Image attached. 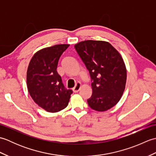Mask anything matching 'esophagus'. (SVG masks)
I'll return each mask as SVG.
<instances>
[{
  "instance_id": "34e87169",
  "label": "esophagus",
  "mask_w": 156,
  "mask_h": 156,
  "mask_svg": "<svg viewBox=\"0 0 156 156\" xmlns=\"http://www.w3.org/2000/svg\"><path fill=\"white\" fill-rule=\"evenodd\" d=\"M81 88V84L80 82H78V83H76V87L73 88V91L74 92H78L79 90H80Z\"/></svg>"
}]
</instances>
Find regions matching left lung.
<instances>
[{
	"label": "left lung",
	"instance_id": "8db88e82",
	"mask_svg": "<svg viewBox=\"0 0 156 156\" xmlns=\"http://www.w3.org/2000/svg\"><path fill=\"white\" fill-rule=\"evenodd\" d=\"M74 48L92 82V94L87 100L89 107L99 112L113 107L120 101L127 80V69L121 54L104 41H83Z\"/></svg>",
	"mask_w": 156,
	"mask_h": 156
}]
</instances>
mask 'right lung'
<instances>
[{"instance_id": "1", "label": "right lung", "mask_w": 156, "mask_h": 156, "mask_svg": "<svg viewBox=\"0 0 156 156\" xmlns=\"http://www.w3.org/2000/svg\"><path fill=\"white\" fill-rule=\"evenodd\" d=\"M69 44L55 45L37 51L27 71L29 94L39 107L49 112H57L68 105L72 90L64 88L56 69L61 55Z\"/></svg>"}]
</instances>
